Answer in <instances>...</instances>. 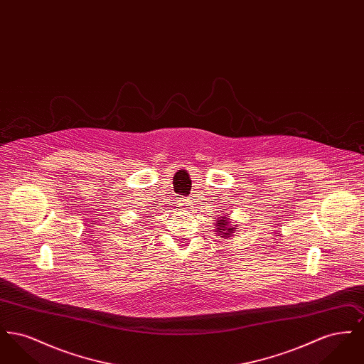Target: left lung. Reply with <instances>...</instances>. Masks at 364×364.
I'll use <instances>...</instances> for the list:
<instances>
[{"label":"left lung","mask_w":364,"mask_h":364,"mask_svg":"<svg viewBox=\"0 0 364 364\" xmlns=\"http://www.w3.org/2000/svg\"><path fill=\"white\" fill-rule=\"evenodd\" d=\"M214 226H215L214 232H217V235L223 239H229L236 232V226H232V223L229 221L228 217L218 218L217 224H214Z\"/></svg>","instance_id":"obj_1"}]
</instances>
